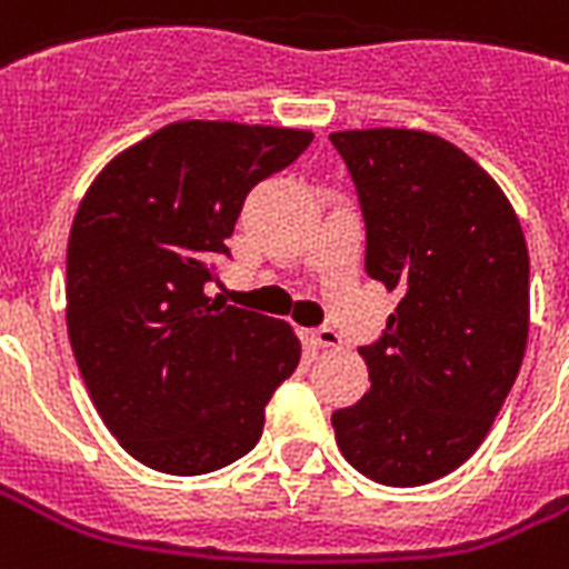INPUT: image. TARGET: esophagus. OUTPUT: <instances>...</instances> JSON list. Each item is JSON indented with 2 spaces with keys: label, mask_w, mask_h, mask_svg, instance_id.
Returning a JSON list of instances; mask_svg holds the SVG:
<instances>
[{
  "label": "esophagus",
  "mask_w": 569,
  "mask_h": 569,
  "mask_svg": "<svg viewBox=\"0 0 569 569\" xmlns=\"http://www.w3.org/2000/svg\"><path fill=\"white\" fill-rule=\"evenodd\" d=\"M310 340H313V346H322V349H337L340 346V333L333 331V328H313L310 331Z\"/></svg>",
  "instance_id": "34e87169"
}]
</instances>
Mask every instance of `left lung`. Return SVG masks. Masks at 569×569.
<instances>
[{
  "label": "left lung",
  "instance_id": "1",
  "mask_svg": "<svg viewBox=\"0 0 569 569\" xmlns=\"http://www.w3.org/2000/svg\"><path fill=\"white\" fill-rule=\"evenodd\" d=\"M352 176L372 280L400 289L358 352L370 393L331 415L337 445L385 487H420L487 439L528 342V247L513 208L466 151L423 130L328 137Z\"/></svg>",
  "mask_w": 569,
  "mask_h": 569
}]
</instances>
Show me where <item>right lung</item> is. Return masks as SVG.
Listing matches in <instances>:
<instances>
[{
  "label": "right lung",
  "instance_id": "obj_1",
  "mask_svg": "<svg viewBox=\"0 0 569 569\" xmlns=\"http://www.w3.org/2000/svg\"><path fill=\"white\" fill-rule=\"evenodd\" d=\"M307 130L176 121L94 179L68 238V337L107 429L163 475L256 448L301 361L286 322L208 298L247 193L298 160Z\"/></svg>",
  "mask_w": 569,
  "mask_h": 569
}]
</instances>
